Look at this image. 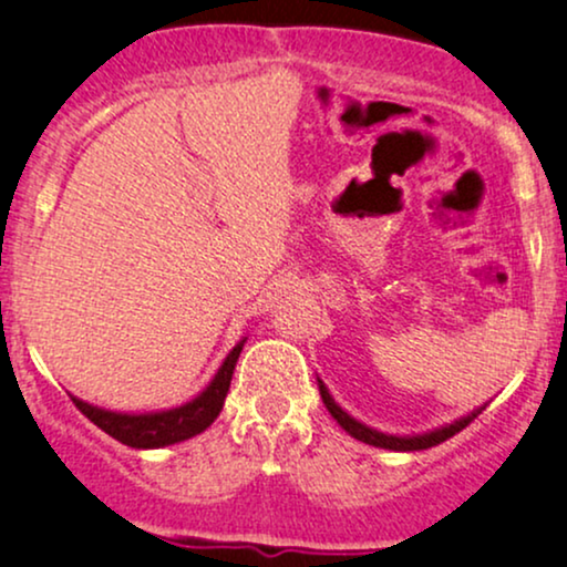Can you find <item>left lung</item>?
I'll return each instance as SVG.
<instances>
[{
  "label": "left lung",
  "mask_w": 567,
  "mask_h": 567,
  "mask_svg": "<svg viewBox=\"0 0 567 567\" xmlns=\"http://www.w3.org/2000/svg\"><path fill=\"white\" fill-rule=\"evenodd\" d=\"M317 386H320V394H322L324 408L330 410V415H333V419L338 421V426H341L343 432L351 434V437H354V440L365 442V445L383 447V451H402V453L426 451V447H434V445H440V442L451 440L453 434H458L461 429L470 426L472 421L477 419V415L485 410V405H483V408L472 410V413L464 415V419L453 421V424H445V426H440V429H432V432H424V434H405V437H400V434H383V432H379V429H370V426L362 424V421L351 419L347 410H343V408L338 405V402L333 400V394L328 392V386H324V383H322L320 379H317Z\"/></svg>",
  "instance_id": "1"
}]
</instances>
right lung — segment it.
Listing matches in <instances>:
<instances>
[{
	"mask_svg": "<svg viewBox=\"0 0 567 567\" xmlns=\"http://www.w3.org/2000/svg\"><path fill=\"white\" fill-rule=\"evenodd\" d=\"M245 341L247 338H243V341L226 354L224 365L218 368L213 381L207 383L194 400H188L178 408L152 410V413H116V410L90 405V402L80 400V396H71V400H74V405L80 408L97 429L112 434L114 440H120L122 445L127 447L146 451V447H165L175 445V442L192 440L218 419L226 394H229L234 365H237L239 351H243Z\"/></svg>",
	"mask_w": 567,
	"mask_h": 567,
	"instance_id": "add662e5",
	"label": "right lung"
}]
</instances>
